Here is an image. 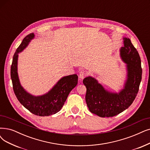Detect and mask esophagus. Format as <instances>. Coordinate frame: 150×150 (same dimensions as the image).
<instances>
[{
    "instance_id": "esophagus-1",
    "label": "esophagus",
    "mask_w": 150,
    "mask_h": 150,
    "mask_svg": "<svg viewBox=\"0 0 150 150\" xmlns=\"http://www.w3.org/2000/svg\"><path fill=\"white\" fill-rule=\"evenodd\" d=\"M86 76H87V73H86L85 71H80V72H79V78H80V80L83 79L84 78V77H85Z\"/></svg>"
}]
</instances>
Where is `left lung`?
<instances>
[{
  "label": "left lung",
  "mask_w": 150,
  "mask_h": 150,
  "mask_svg": "<svg viewBox=\"0 0 150 150\" xmlns=\"http://www.w3.org/2000/svg\"><path fill=\"white\" fill-rule=\"evenodd\" d=\"M120 54L127 64V79L124 88L118 93L107 91L92 77H87L83 80L87 88L86 101L88 109L101 117L115 116L128 108L139 92L142 75L141 59L129 38H124V47L120 50Z\"/></svg>",
  "instance_id": "left-lung-1"
}]
</instances>
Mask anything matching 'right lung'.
<instances>
[{"label":"right lung","instance_id":"1","mask_svg":"<svg viewBox=\"0 0 150 150\" xmlns=\"http://www.w3.org/2000/svg\"><path fill=\"white\" fill-rule=\"evenodd\" d=\"M34 38L33 33L28 34L17 48L11 65V79L13 91L20 103L35 115L48 116L54 115L62 109L69 92L77 86L78 76L72 74L62 77L49 92L43 95L34 96L28 93L21 86L18 76V53L25 49Z\"/></svg>","mask_w":150,"mask_h":150}]
</instances>
